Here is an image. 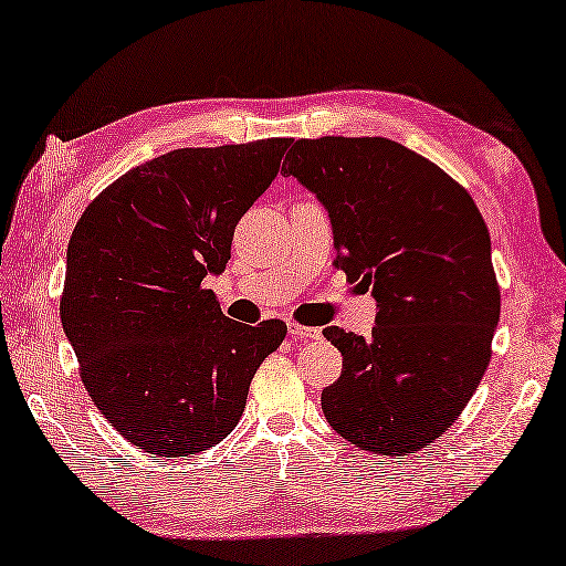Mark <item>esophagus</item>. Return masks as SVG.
Returning <instances> with one entry per match:
<instances>
[{
    "label": "esophagus",
    "instance_id": "1",
    "mask_svg": "<svg viewBox=\"0 0 566 566\" xmlns=\"http://www.w3.org/2000/svg\"><path fill=\"white\" fill-rule=\"evenodd\" d=\"M289 333L293 335V338H308V340L323 338L321 328H313V325H301V323H289Z\"/></svg>",
    "mask_w": 566,
    "mask_h": 566
}]
</instances>
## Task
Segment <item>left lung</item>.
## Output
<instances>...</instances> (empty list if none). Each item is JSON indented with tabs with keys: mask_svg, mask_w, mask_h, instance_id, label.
Returning <instances> with one entry per match:
<instances>
[{
	"mask_svg": "<svg viewBox=\"0 0 566 566\" xmlns=\"http://www.w3.org/2000/svg\"><path fill=\"white\" fill-rule=\"evenodd\" d=\"M285 161L328 208L335 265L378 301L368 338L323 331L343 353L321 395L325 420L355 448L402 460L442 438L490 365V231L454 178L390 138H301Z\"/></svg>",
	"mask_w": 566,
	"mask_h": 566,
	"instance_id": "left-lung-1",
	"label": "left lung"
}]
</instances>
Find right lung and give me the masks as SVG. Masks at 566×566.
<instances>
[{"instance_id":"right-lung-1","label":"right lung","mask_w":566,"mask_h":566,"mask_svg":"<svg viewBox=\"0 0 566 566\" xmlns=\"http://www.w3.org/2000/svg\"><path fill=\"white\" fill-rule=\"evenodd\" d=\"M289 146L176 148L116 178L78 218L59 315L88 398L138 450L188 458L231 434L255 370L289 333L283 321L226 318L203 289Z\"/></svg>"}]
</instances>
